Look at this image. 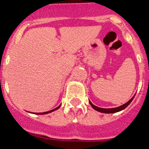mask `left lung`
<instances>
[{"label": "left lung", "instance_id": "left-lung-1", "mask_svg": "<svg viewBox=\"0 0 149 149\" xmlns=\"http://www.w3.org/2000/svg\"><path fill=\"white\" fill-rule=\"evenodd\" d=\"M134 97H135V95L133 96V97H132L129 101H128L126 103L123 104V105L118 107V108H98V107L93 105V104L92 103V102H90V100H89V102H90V105L92 106V108H93V109H95V110H97V111H99V112H100V113H117V112L120 111V110H123V109H125V108H126V107L128 106V105H129V104L132 102V100H133V99L134 98Z\"/></svg>", "mask_w": 149, "mask_h": 149}]
</instances>
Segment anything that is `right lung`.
I'll use <instances>...</instances> for the list:
<instances>
[{"instance_id":"obj_1","label":"right lung","mask_w":149,"mask_h":149,"mask_svg":"<svg viewBox=\"0 0 149 149\" xmlns=\"http://www.w3.org/2000/svg\"><path fill=\"white\" fill-rule=\"evenodd\" d=\"M60 106H61V105H59V106H58L57 108H55V109H54V110H49V111H47V112H44V113H36V114H47V113H52V112H53V111H54V110H57V109H59V108H60Z\"/></svg>"}]
</instances>
